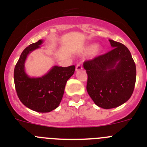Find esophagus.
Wrapping results in <instances>:
<instances>
[{
    "mask_svg": "<svg viewBox=\"0 0 147 147\" xmlns=\"http://www.w3.org/2000/svg\"><path fill=\"white\" fill-rule=\"evenodd\" d=\"M83 69V66H82V64L81 62H79L77 65H76V71H81V70Z\"/></svg>",
    "mask_w": 147,
    "mask_h": 147,
    "instance_id": "obj_1",
    "label": "esophagus"
}]
</instances>
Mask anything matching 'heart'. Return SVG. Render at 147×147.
Returning a JSON list of instances; mask_svg holds the SVG:
<instances>
[{"instance_id":"heart-1","label":"heart","mask_w":147,"mask_h":147,"mask_svg":"<svg viewBox=\"0 0 147 147\" xmlns=\"http://www.w3.org/2000/svg\"><path fill=\"white\" fill-rule=\"evenodd\" d=\"M100 51H101V48L99 46H96V45H95V44L88 45L85 49V53L88 54V53L92 52L93 55H97Z\"/></svg>"}]
</instances>
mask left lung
Returning a JSON list of instances; mask_svg holds the SVG:
<instances>
[{"label": "left lung", "instance_id": "obj_1", "mask_svg": "<svg viewBox=\"0 0 147 147\" xmlns=\"http://www.w3.org/2000/svg\"><path fill=\"white\" fill-rule=\"evenodd\" d=\"M113 49L86 60L87 91L94 103L104 109L117 107L129 100L134 90L136 67L125 45L109 40Z\"/></svg>", "mask_w": 147, "mask_h": 147}]
</instances>
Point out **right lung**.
<instances>
[{"label":"right lung","instance_id":"obj_1","mask_svg":"<svg viewBox=\"0 0 147 147\" xmlns=\"http://www.w3.org/2000/svg\"><path fill=\"white\" fill-rule=\"evenodd\" d=\"M42 43L40 40L23 50L15 65L14 81L18 98L26 107L36 112L49 113L60 104L66 82L74 74L75 66H54L42 77H29L24 70L25 61L28 54Z\"/></svg>","mask_w":147,"mask_h":147}]
</instances>
